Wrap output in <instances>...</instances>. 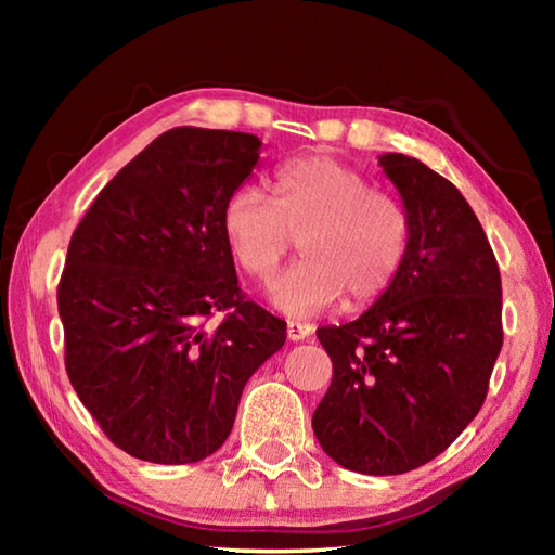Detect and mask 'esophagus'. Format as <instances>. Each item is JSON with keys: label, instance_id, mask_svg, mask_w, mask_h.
Here are the masks:
<instances>
[{"label": "esophagus", "instance_id": "34e87169", "mask_svg": "<svg viewBox=\"0 0 555 555\" xmlns=\"http://www.w3.org/2000/svg\"><path fill=\"white\" fill-rule=\"evenodd\" d=\"M311 333H313V325L311 323H294V321H288V325H286L288 340H294V343L306 340V337L311 335Z\"/></svg>", "mask_w": 555, "mask_h": 555}]
</instances>
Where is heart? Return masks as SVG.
Listing matches in <instances>:
<instances>
[{
  "instance_id": "1",
  "label": "heart",
  "mask_w": 555,
  "mask_h": 555,
  "mask_svg": "<svg viewBox=\"0 0 555 555\" xmlns=\"http://www.w3.org/2000/svg\"><path fill=\"white\" fill-rule=\"evenodd\" d=\"M271 188L274 201L240 185L222 205V234L242 274L269 284L300 240L304 261L271 288L276 308L313 315L340 298L347 311L377 304L411 251L413 228L403 203L323 154L284 164Z\"/></svg>"
}]
</instances>
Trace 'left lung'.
<instances>
[{"label":"left lung","instance_id":"1","mask_svg":"<svg viewBox=\"0 0 555 555\" xmlns=\"http://www.w3.org/2000/svg\"><path fill=\"white\" fill-rule=\"evenodd\" d=\"M413 237L393 286L357 321L318 327L333 382L318 443L362 475H401L443 453L482 409L502 350V279L480 220L418 158H379Z\"/></svg>","mask_w":555,"mask_h":555}]
</instances>
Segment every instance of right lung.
Here are the masks:
<instances>
[{"mask_svg":"<svg viewBox=\"0 0 555 555\" xmlns=\"http://www.w3.org/2000/svg\"><path fill=\"white\" fill-rule=\"evenodd\" d=\"M259 146L244 131L168 129L73 232L59 284L65 372L131 457L212 455L244 384L286 343V323L240 291L220 222ZM215 312L223 321L208 326Z\"/></svg>","mask_w":555,"mask_h":555,"instance_id":"add662e5","label":"right lung"}]
</instances>
